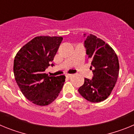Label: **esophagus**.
I'll return each instance as SVG.
<instances>
[{
    "mask_svg": "<svg viewBox=\"0 0 134 134\" xmlns=\"http://www.w3.org/2000/svg\"><path fill=\"white\" fill-rule=\"evenodd\" d=\"M72 76V74H66V77L68 78V79H70V78H71Z\"/></svg>",
    "mask_w": 134,
    "mask_h": 134,
    "instance_id": "1",
    "label": "esophagus"
}]
</instances>
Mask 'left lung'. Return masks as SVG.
<instances>
[{
	"label": "left lung",
	"mask_w": 134,
	"mask_h": 134,
	"mask_svg": "<svg viewBox=\"0 0 134 134\" xmlns=\"http://www.w3.org/2000/svg\"><path fill=\"white\" fill-rule=\"evenodd\" d=\"M84 34V37H86ZM86 53L91 61L92 79H85L79 88L82 97L92 103L105 100L114 88L119 75V60L112 48L95 35L89 34L84 42Z\"/></svg>",
	"instance_id": "8db88e82"
}]
</instances>
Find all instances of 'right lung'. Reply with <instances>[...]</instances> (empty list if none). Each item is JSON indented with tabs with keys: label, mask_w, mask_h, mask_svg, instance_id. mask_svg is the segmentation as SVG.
Wrapping results in <instances>:
<instances>
[{
	"label": "right lung",
	"mask_w": 134,
	"mask_h": 134,
	"mask_svg": "<svg viewBox=\"0 0 134 134\" xmlns=\"http://www.w3.org/2000/svg\"><path fill=\"white\" fill-rule=\"evenodd\" d=\"M63 38L36 37L21 48L14 60L15 80L23 95L35 105L46 106L60 94L66 76H49L45 70L54 60Z\"/></svg>",
	"instance_id": "obj_1"
}]
</instances>
